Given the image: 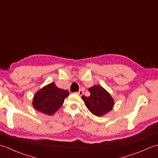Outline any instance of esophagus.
Instances as JSON below:
<instances>
[{"label": "esophagus", "instance_id": "34e87169", "mask_svg": "<svg viewBox=\"0 0 158 158\" xmlns=\"http://www.w3.org/2000/svg\"><path fill=\"white\" fill-rule=\"evenodd\" d=\"M77 94H78L80 96H82L83 94V92L82 91V90H79V91L77 92Z\"/></svg>", "mask_w": 158, "mask_h": 158}]
</instances>
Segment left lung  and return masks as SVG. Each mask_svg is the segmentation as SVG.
<instances>
[{
	"mask_svg": "<svg viewBox=\"0 0 158 158\" xmlns=\"http://www.w3.org/2000/svg\"><path fill=\"white\" fill-rule=\"evenodd\" d=\"M90 96H83L81 98L87 108L94 115L101 117L111 110L114 106V100L110 94L102 86L95 85L88 89Z\"/></svg>",
	"mask_w": 158,
	"mask_h": 158,
	"instance_id": "obj_1",
	"label": "left lung"
}]
</instances>
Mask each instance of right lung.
<instances>
[{
	"label": "right lung",
	"mask_w": 158,
	"mask_h": 158,
	"mask_svg": "<svg viewBox=\"0 0 158 158\" xmlns=\"http://www.w3.org/2000/svg\"><path fill=\"white\" fill-rule=\"evenodd\" d=\"M69 95L68 90L58 88L54 83H51L35 94L32 105L38 111L52 115L60 108Z\"/></svg>",
	"instance_id": "add662e5"
}]
</instances>
